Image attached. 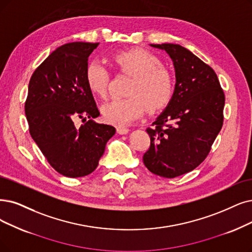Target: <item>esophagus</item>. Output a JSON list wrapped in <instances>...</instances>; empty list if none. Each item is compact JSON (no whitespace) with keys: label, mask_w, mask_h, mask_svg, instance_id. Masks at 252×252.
<instances>
[{"label":"esophagus","mask_w":252,"mask_h":252,"mask_svg":"<svg viewBox=\"0 0 252 252\" xmlns=\"http://www.w3.org/2000/svg\"><path fill=\"white\" fill-rule=\"evenodd\" d=\"M117 132L119 134H127L129 132V129L125 127H118L117 128Z\"/></svg>","instance_id":"34e87169"}]
</instances>
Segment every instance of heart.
I'll use <instances>...</instances> for the list:
<instances>
[{"label":"heart","mask_w":252,"mask_h":252,"mask_svg":"<svg viewBox=\"0 0 252 252\" xmlns=\"http://www.w3.org/2000/svg\"><path fill=\"white\" fill-rule=\"evenodd\" d=\"M119 71L132 76L127 91L128 98L114 99L102 105L101 113L108 123L126 126L143 115L145 107L156 110L164 106L173 95V77L160 60L145 49L135 48L110 56ZM88 87L95 96L104 97L107 91L109 73L99 61L87 67Z\"/></svg>","instance_id":"b5f03b06"}]
</instances>
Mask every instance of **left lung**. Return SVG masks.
Returning <instances> with one entry per match:
<instances>
[{"mask_svg": "<svg viewBox=\"0 0 252 252\" xmlns=\"http://www.w3.org/2000/svg\"><path fill=\"white\" fill-rule=\"evenodd\" d=\"M172 59L176 84L164 110L148 128L143 160L157 176L176 178L203 162L223 123L224 94L214 70L179 44H150Z\"/></svg>", "mask_w": 252, "mask_h": 252, "instance_id": "obj_1", "label": "left lung"}]
</instances>
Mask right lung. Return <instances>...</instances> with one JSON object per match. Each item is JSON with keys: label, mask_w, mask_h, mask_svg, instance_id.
<instances>
[{"label": "right lung", "mask_w": 252, "mask_h": 252, "mask_svg": "<svg viewBox=\"0 0 252 252\" xmlns=\"http://www.w3.org/2000/svg\"><path fill=\"white\" fill-rule=\"evenodd\" d=\"M99 43L58 47L30 79L25 104L34 142L59 174L79 178L93 173L114 126L95 121L100 114L87 84L88 58ZM77 118L89 120L77 127Z\"/></svg>", "instance_id": "right-lung-1"}]
</instances>
